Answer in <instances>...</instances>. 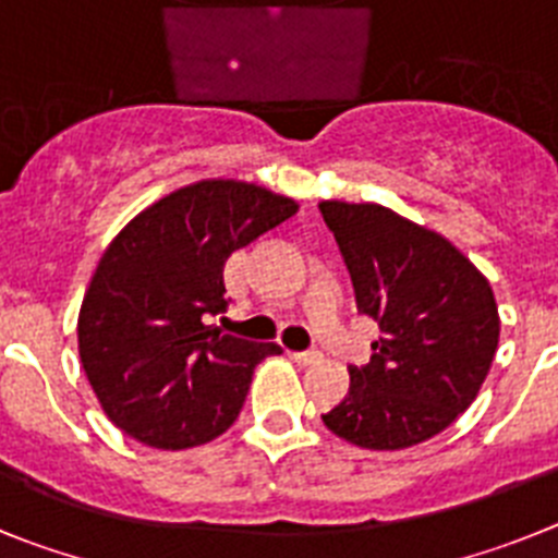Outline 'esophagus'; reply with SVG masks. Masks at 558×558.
<instances>
[{
    "mask_svg": "<svg viewBox=\"0 0 558 558\" xmlns=\"http://www.w3.org/2000/svg\"><path fill=\"white\" fill-rule=\"evenodd\" d=\"M298 365H314V362L319 360V353L317 351H292L289 353Z\"/></svg>",
    "mask_w": 558,
    "mask_h": 558,
    "instance_id": "34e87169",
    "label": "esophagus"
}]
</instances>
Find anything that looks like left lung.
<instances>
[{"label": "left lung", "mask_w": 558, "mask_h": 558, "mask_svg": "<svg viewBox=\"0 0 558 558\" xmlns=\"http://www.w3.org/2000/svg\"><path fill=\"white\" fill-rule=\"evenodd\" d=\"M362 314L379 323L367 365L323 415L362 449H407L444 433L481 393L500 314L488 280L454 244L390 207L319 202Z\"/></svg>", "instance_id": "8db88e82"}]
</instances>
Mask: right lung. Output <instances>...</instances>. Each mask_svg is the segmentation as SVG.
Masks as SVG:
<instances>
[{
    "mask_svg": "<svg viewBox=\"0 0 558 558\" xmlns=\"http://www.w3.org/2000/svg\"><path fill=\"white\" fill-rule=\"evenodd\" d=\"M298 202L202 179L145 207L106 246L77 314V351L104 413L154 449H191L239 418L275 342L207 326L227 308L232 252L292 219Z\"/></svg>",
    "mask_w": 558,
    "mask_h": 558,
    "instance_id": "obj_1",
    "label": "right lung"
}]
</instances>
